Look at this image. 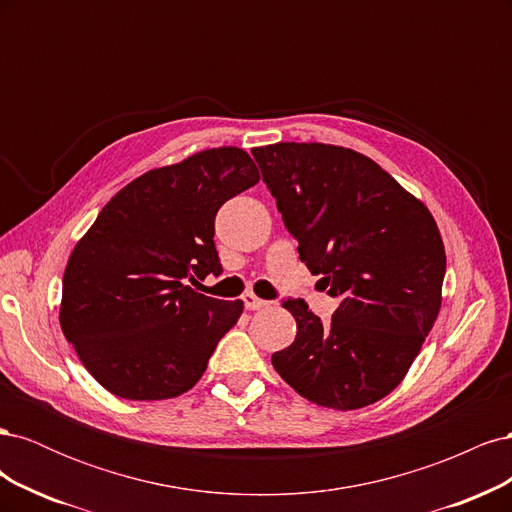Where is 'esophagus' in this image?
<instances>
[{"instance_id":"esophagus-1","label":"esophagus","mask_w":512,"mask_h":512,"mask_svg":"<svg viewBox=\"0 0 512 512\" xmlns=\"http://www.w3.org/2000/svg\"><path fill=\"white\" fill-rule=\"evenodd\" d=\"M243 303H245L247 309H260V307H267V305H269V301L256 297L254 292H245V294H243Z\"/></svg>"}]
</instances>
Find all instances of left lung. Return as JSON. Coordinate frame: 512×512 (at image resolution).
<instances>
[{
  "mask_svg": "<svg viewBox=\"0 0 512 512\" xmlns=\"http://www.w3.org/2000/svg\"><path fill=\"white\" fill-rule=\"evenodd\" d=\"M299 258L339 307L331 322L282 303L294 342L271 363L312 404L359 410L406 378L442 305L446 254L423 200L359 151L324 143L254 147Z\"/></svg>",
  "mask_w": 512,
  "mask_h": 512,
  "instance_id": "1",
  "label": "left lung"
}]
</instances>
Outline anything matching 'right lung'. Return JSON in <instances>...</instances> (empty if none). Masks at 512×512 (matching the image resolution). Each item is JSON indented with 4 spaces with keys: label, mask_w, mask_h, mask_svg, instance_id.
<instances>
[{
    "label": "right lung",
    "mask_w": 512,
    "mask_h": 512,
    "mask_svg": "<svg viewBox=\"0 0 512 512\" xmlns=\"http://www.w3.org/2000/svg\"><path fill=\"white\" fill-rule=\"evenodd\" d=\"M258 181L245 149H203L121 188L74 245L59 324L108 393L170 399L205 374L243 301L205 297L185 280L222 271L215 213Z\"/></svg>",
    "instance_id": "obj_1"
}]
</instances>
